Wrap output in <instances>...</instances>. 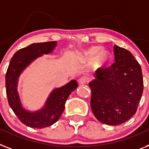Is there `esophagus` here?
<instances>
[{
  "label": "esophagus",
  "instance_id": "34e87169",
  "mask_svg": "<svg viewBox=\"0 0 149 149\" xmlns=\"http://www.w3.org/2000/svg\"><path fill=\"white\" fill-rule=\"evenodd\" d=\"M87 82H88V79L84 77H80L79 79H78V84H81H81H86Z\"/></svg>",
  "mask_w": 149,
  "mask_h": 149
}]
</instances>
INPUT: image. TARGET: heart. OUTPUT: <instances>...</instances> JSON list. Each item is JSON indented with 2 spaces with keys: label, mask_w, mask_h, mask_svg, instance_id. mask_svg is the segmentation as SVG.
I'll return each mask as SVG.
<instances>
[{
  "label": "heart",
  "mask_w": 149,
  "mask_h": 149,
  "mask_svg": "<svg viewBox=\"0 0 149 149\" xmlns=\"http://www.w3.org/2000/svg\"><path fill=\"white\" fill-rule=\"evenodd\" d=\"M112 54L107 49L94 45L88 47L80 53L79 60L82 62L89 61V66L96 72H103L110 67Z\"/></svg>",
  "instance_id": "obj_1"
}]
</instances>
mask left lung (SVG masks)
Listing matches in <instances>:
<instances>
[{"label":"left lung","instance_id":"1","mask_svg":"<svg viewBox=\"0 0 149 149\" xmlns=\"http://www.w3.org/2000/svg\"><path fill=\"white\" fill-rule=\"evenodd\" d=\"M115 61L110 68L95 72L89 83L91 107L103 123L116 126L136 113L143 92L141 66L132 53L114 45Z\"/></svg>","mask_w":149,"mask_h":149}]
</instances>
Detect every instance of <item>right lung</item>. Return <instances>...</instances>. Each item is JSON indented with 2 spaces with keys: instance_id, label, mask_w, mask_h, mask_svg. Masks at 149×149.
<instances>
[{
  "instance_id": "1",
  "label": "right lung",
  "mask_w": 149,
  "mask_h": 149,
  "mask_svg": "<svg viewBox=\"0 0 149 149\" xmlns=\"http://www.w3.org/2000/svg\"><path fill=\"white\" fill-rule=\"evenodd\" d=\"M57 42L33 43L16 52L9 64L6 73V92L10 107L19 120L31 128L48 127L58 120L65 110V104L70 94L77 88L75 80L70 81L61 88H55L39 110L30 111L23 106L17 90L19 77L28 66L43 55L52 53Z\"/></svg>"
}]
</instances>
